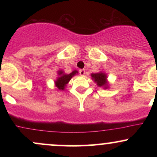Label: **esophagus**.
Instances as JSON below:
<instances>
[{
	"instance_id": "1",
	"label": "esophagus",
	"mask_w": 157,
	"mask_h": 157,
	"mask_svg": "<svg viewBox=\"0 0 157 157\" xmlns=\"http://www.w3.org/2000/svg\"><path fill=\"white\" fill-rule=\"evenodd\" d=\"M79 73H80V75L81 76H83L85 75V73H86V71H85L84 69H80V71H79Z\"/></svg>"
}]
</instances>
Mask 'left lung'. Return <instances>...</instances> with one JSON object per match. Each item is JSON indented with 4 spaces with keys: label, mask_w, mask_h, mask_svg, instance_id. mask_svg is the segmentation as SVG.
<instances>
[{
    "label": "left lung",
    "mask_w": 157,
    "mask_h": 157,
    "mask_svg": "<svg viewBox=\"0 0 157 157\" xmlns=\"http://www.w3.org/2000/svg\"><path fill=\"white\" fill-rule=\"evenodd\" d=\"M91 77H92L93 80H94V82H97V86L101 87L104 86L106 88L107 86V82H106V75L104 73L100 72L96 74H91Z\"/></svg>",
    "instance_id": "8db88e82"
}]
</instances>
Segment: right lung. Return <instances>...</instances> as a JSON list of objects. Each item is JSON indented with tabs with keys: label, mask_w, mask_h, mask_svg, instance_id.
I'll return each instance as SVG.
<instances>
[{
	"label": "right lung",
	"mask_w": 157,
	"mask_h": 157,
	"mask_svg": "<svg viewBox=\"0 0 157 157\" xmlns=\"http://www.w3.org/2000/svg\"><path fill=\"white\" fill-rule=\"evenodd\" d=\"M76 73H77V71H74L69 75H66L63 71H58V75H60V77L57 78V81H55L56 86L60 90H63L66 85L69 82L74 75H76Z\"/></svg>",
	"instance_id": "obj_1"
}]
</instances>
